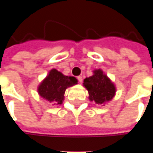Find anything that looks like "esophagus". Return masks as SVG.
I'll use <instances>...</instances> for the list:
<instances>
[{"label": "esophagus", "instance_id": "34e87169", "mask_svg": "<svg viewBox=\"0 0 153 153\" xmlns=\"http://www.w3.org/2000/svg\"><path fill=\"white\" fill-rule=\"evenodd\" d=\"M77 79H78V80H79V82L80 83L83 82V78H82L81 76H78L77 77Z\"/></svg>", "mask_w": 153, "mask_h": 153}]
</instances>
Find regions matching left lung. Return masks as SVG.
I'll list each match as a JSON object with an SVG mask.
<instances>
[{"mask_svg": "<svg viewBox=\"0 0 153 153\" xmlns=\"http://www.w3.org/2000/svg\"><path fill=\"white\" fill-rule=\"evenodd\" d=\"M83 86L88 91L89 100L97 104H104L112 99L115 87L102 70L93 71V75L83 80Z\"/></svg>", "mask_w": 153, "mask_h": 153, "instance_id": "left-lung-1", "label": "left lung"}]
</instances>
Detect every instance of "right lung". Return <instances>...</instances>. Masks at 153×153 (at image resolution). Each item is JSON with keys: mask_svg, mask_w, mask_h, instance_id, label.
<instances>
[{"mask_svg": "<svg viewBox=\"0 0 153 153\" xmlns=\"http://www.w3.org/2000/svg\"><path fill=\"white\" fill-rule=\"evenodd\" d=\"M77 83L78 80L74 77L65 76L53 69L38 86V94L48 102L54 103V105L62 104L65 89Z\"/></svg>", "mask_w": 153, "mask_h": 153, "instance_id": "add662e5", "label": "right lung"}]
</instances>
